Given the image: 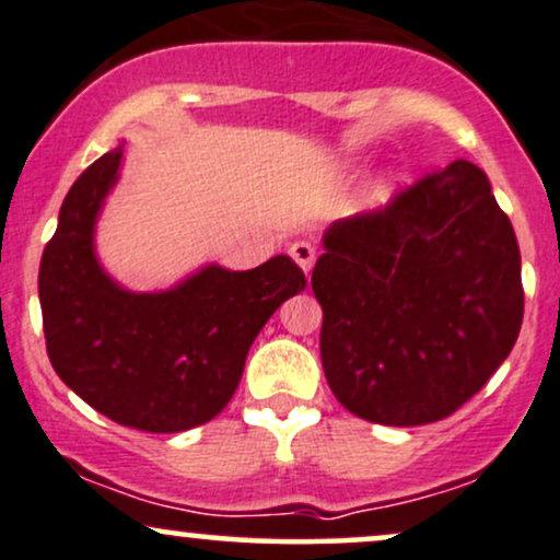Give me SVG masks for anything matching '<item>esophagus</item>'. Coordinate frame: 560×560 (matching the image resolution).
<instances>
[{
	"mask_svg": "<svg viewBox=\"0 0 560 560\" xmlns=\"http://www.w3.org/2000/svg\"><path fill=\"white\" fill-rule=\"evenodd\" d=\"M291 256L304 272H312L314 259H317V246H314L312 241H295L291 246Z\"/></svg>",
	"mask_w": 560,
	"mask_h": 560,
	"instance_id": "34e87169",
	"label": "esophagus"
}]
</instances>
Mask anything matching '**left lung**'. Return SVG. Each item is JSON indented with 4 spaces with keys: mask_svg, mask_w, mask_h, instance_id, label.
Listing matches in <instances>:
<instances>
[{
    "mask_svg": "<svg viewBox=\"0 0 560 560\" xmlns=\"http://www.w3.org/2000/svg\"><path fill=\"white\" fill-rule=\"evenodd\" d=\"M335 398L374 424L462 409L514 348L522 256L488 175L458 160L390 203L335 222L312 272Z\"/></svg>",
    "mask_w": 560,
    "mask_h": 560,
    "instance_id": "8db88e82",
    "label": "left lung"
}]
</instances>
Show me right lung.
Segmentation results:
<instances>
[{"label": "right lung", "instance_id": "right-lung-1", "mask_svg": "<svg viewBox=\"0 0 560 560\" xmlns=\"http://www.w3.org/2000/svg\"><path fill=\"white\" fill-rule=\"evenodd\" d=\"M120 162L117 147L83 170L44 248L46 353L59 380L112 422L183 432L225 409L254 338L306 278L280 254L246 272L209 265L162 293L125 291L94 254L96 217Z\"/></svg>", "mask_w": 560, "mask_h": 560}]
</instances>
